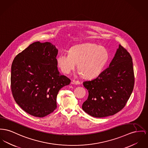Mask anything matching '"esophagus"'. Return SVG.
Listing matches in <instances>:
<instances>
[{
	"instance_id": "obj_1",
	"label": "esophagus",
	"mask_w": 148,
	"mask_h": 148,
	"mask_svg": "<svg viewBox=\"0 0 148 148\" xmlns=\"http://www.w3.org/2000/svg\"><path fill=\"white\" fill-rule=\"evenodd\" d=\"M71 84H75V85H79L80 84V82H79V81H76L75 79H73L71 81Z\"/></svg>"
}]
</instances>
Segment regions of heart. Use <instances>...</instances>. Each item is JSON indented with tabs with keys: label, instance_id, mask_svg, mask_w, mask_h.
<instances>
[{
	"label": "heart",
	"instance_id": "b5f03b06",
	"mask_svg": "<svg viewBox=\"0 0 148 148\" xmlns=\"http://www.w3.org/2000/svg\"><path fill=\"white\" fill-rule=\"evenodd\" d=\"M109 59L108 51L95 44L86 43L72 47L69 53H62L57 58L59 69L69 74L77 64V74L85 79L95 78L101 73Z\"/></svg>",
	"mask_w": 148,
	"mask_h": 148
}]
</instances>
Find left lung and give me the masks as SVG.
<instances>
[{
    "instance_id": "1",
    "label": "left lung",
    "mask_w": 148,
    "mask_h": 148,
    "mask_svg": "<svg viewBox=\"0 0 148 148\" xmlns=\"http://www.w3.org/2000/svg\"><path fill=\"white\" fill-rule=\"evenodd\" d=\"M134 82L132 57L127 50L119 45L109 67L97 78L83 82L89 97L82 108L94 117L113 116L125 106Z\"/></svg>"
}]
</instances>
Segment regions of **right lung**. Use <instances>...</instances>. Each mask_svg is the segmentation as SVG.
<instances>
[{
    "mask_svg": "<svg viewBox=\"0 0 148 148\" xmlns=\"http://www.w3.org/2000/svg\"><path fill=\"white\" fill-rule=\"evenodd\" d=\"M58 50L49 42L36 41L16 56L11 67V90L17 104L36 117H44L57 108L59 90L71 80L59 73Z\"/></svg>",
    "mask_w": 148,
    "mask_h": 148,
    "instance_id": "add662e5",
    "label": "right lung"
}]
</instances>
